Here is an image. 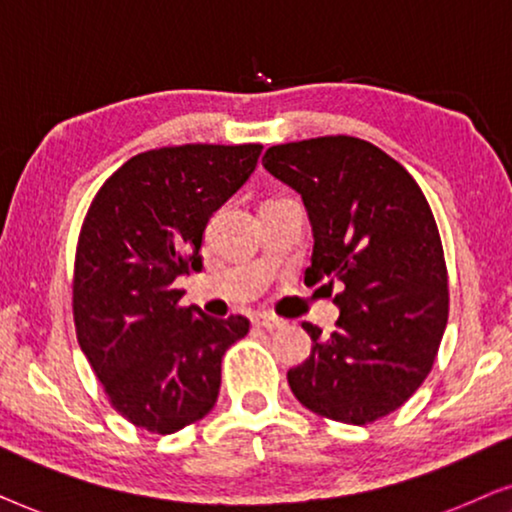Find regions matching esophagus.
<instances>
[{
    "label": "esophagus",
    "mask_w": 512,
    "mask_h": 512,
    "mask_svg": "<svg viewBox=\"0 0 512 512\" xmlns=\"http://www.w3.org/2000/svg\"><path fill=\"white\" fill-rule=\"evenodd\" d=\"M252 323H255L257 327H264V330H278V327H283V320L276 318V316H255L252 318Z\"/></svg>",
    "instance_id": "34e87169"
}]
</instances>
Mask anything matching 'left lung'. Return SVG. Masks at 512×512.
I'll use <instances>...</instances> for the list:
<instances>
[{
    "mask_svg": "<svg viewBox=\"0 0 512 512\" xmlns=\"http://www.w3.org/2000/svg\"><path fill=\"white\" fill-rule=\"evenodd\" d=\"M262 163L302 194L309 213L304 283L342 285L337 330L323 335L302 323L311 356L292 367L288 384L320 417L372 424L424 384L447 327V264L433 210L398 161L351 135L269 147Z\"/></svg>",
    "mask_w": 512,
    "mask_h": 512,
    "instance_id": "obj_1",
    "label": "left lung"
}]
</instances>
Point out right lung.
Wrapping results in <instances>:
<instances>
[{"label": "right lung", "instance_id": "right-lung-1", "mask_svg": "<svg viewBox=\"0 0 512 512\" xmlns=\"http://www.w3.org/2000/svg\"><path fill=\"white\" fill-rule=\"evenodd\" d=\"M262 145L149 149L105 180L74 255L72 311L81 351L109 405L168 435L217 403L222 356L248 335L243 316L180 306L177 276L199 271L210 215L243 187Z\"/></svg>", "mask_w": 512, "mask_h": 512}]
</instances>
